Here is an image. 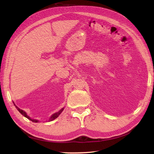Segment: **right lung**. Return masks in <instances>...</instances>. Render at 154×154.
<instances>
[{
  "mask_svg": "<svg viewBox=\"0 0 154 154\" xmlns=\"http://www.w3.org/2000/svg\"><path fill=\"white\" fill-rule=\"evenodd\" d=\"M14 105H15V104H14ZM15 107H16V108L17 109V110H18V111H19L20 112V114H22L23 116H25V117L26 118H27V119H30L31 121H32V122H35V123H37V122H38V120H36V119H31L29 117V116H27V114H26V113L24 111V110H21V109H20L19 108H18V106H17L15 105ZM63 108H62L61 110H60L58 112H56L55 114H54L52 116H51V118L49 119V122H51V121H53V120H54V119H55L56 118H58V116L60 114H61L62 113V112L63 111Z\"/></svg>",
  "mask_w": 154,
  "mask_h": 154,
  "instance_id": "1",
  "label": "right lung"
}]
</instances>
